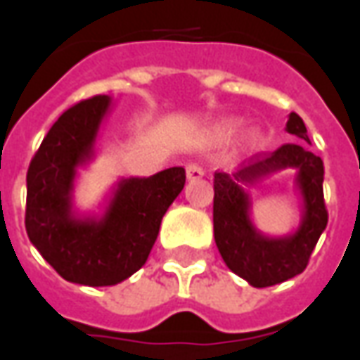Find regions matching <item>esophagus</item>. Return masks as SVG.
<instances>
[{
    "label": "esophagus",
    "instance_id": "obj_1",
    "mask_svg": "<svg viewBox=\"0 0 360 360\" xmlns=\"http://www.w3.org/2000/svg\"><path fill=\"white\" fill-rule=\"evenodd\" d=\"M200 177H204L202 167H200L198 164H195V162L187 164V179L188 181H196V179H200Z\"/></svg>",
    "mask_w": 360,
    "mask_h": 360
}]
</instances>
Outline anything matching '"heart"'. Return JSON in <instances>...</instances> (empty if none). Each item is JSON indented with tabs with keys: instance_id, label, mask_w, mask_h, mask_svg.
<instances>
[{
	"instance_id": "obj_1",
	"label": "heart",
	"mask_w": 360,
	"mask_h": 360,
	"mask_svg": "<svg viewBox=\"0 0 360 360\" xmlns=\"http://www.w3.org/2000/svg\"><path fill=\"white\" fill-rule=\"evenodd\" d=\"M237 129H239V121L237 119H226V121H221L218 127H216V134H218L219 139H231L235 133H237ZM260 139V133L258 131H252L250 133V141L257 142Z\"/></svg>"
}]
</instances>
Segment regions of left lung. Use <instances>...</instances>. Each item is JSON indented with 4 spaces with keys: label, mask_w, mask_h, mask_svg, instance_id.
I'll use <instances>...</instances> for the list:
<instances>
[{
    "label": "left lung",
    "mask_w": 360,
    "mask_h": 360,
    "mask_svg": "<svg viewBox=\"0 0 360 360\" xmlns=\"http://www.w3.org/2000/svg\"><path fill=\"white\" fill-rule=\"evenodd\" d=\"M285 131L295 144H283L271 154H257L233 175L214 173V239L227 268L252 287H270L299 276L328 226L324 204V164L312 154L307 127L289 113ZM283 169H295V184L303 198L302 224L291 236L268 238L250 219L246 187Z\"/></svg>",
    "instance_id": "obj_1"
}]
</instances>
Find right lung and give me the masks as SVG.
Listing matches in <instances>:
<instances>
[{"instance_id": "add662e5", "label": "right lung", "mask_w": 360, "mask_h": 360, "mask_svg": "<svg viewBox=\"0 0 360 360\" xmlns=\"http://www.w3.org/2000/svg\"><path fill=\"white\" fill-rule=\"evenodd\" d=\"M110 96L75 103L53 123L28 165L27 216L30 243L67 281L115 285L141 270L156 243L162 218L185 187V169L121 179L102 216L73 210L79 167L94 158Z\"/></svg>"}]
</instances>
